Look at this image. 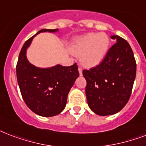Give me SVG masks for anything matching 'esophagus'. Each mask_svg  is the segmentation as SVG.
<instances>
[{
	"label": "esophagus",
	"mask_w": 146,
	"mask_h": 146,
	"mask_svg": "<svg viewBox=\"0 0 146 146\" xmlns=\"http://www.w3.org/2000/svg\"><path fill=\"white\" fill-rule=\"evenodd\" d=\"M78 70H79L80 75V76L83 75V70H82V68H80V67H79V68H78Z\"/></svg>",
	"instance_id": "34e87169"
}]
</instances>
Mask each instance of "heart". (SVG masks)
<instances>
[{
    "label": "heart",
    "instance_id": "1",
    "mask_svg": "<svg viewBox=\"0 0 146 146\" xmlns=\"http://www.w3.org/2000/svg\"><path fill=\"white\" fill-rule=\"evenodd\" d=\"M110 44V38L106 33H88L76 39L70 50L75 56H80L82 65L92 68L102 63L107 54Z\"/></svg>",
    "mask_w": 146,
    "mask_h": 146
}]
</instances>
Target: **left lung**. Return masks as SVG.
Returning a JSON list of instances; mask_svg holds the SVG:
<instances>
[{
  "instance_id": "obj_1",
  "label": "left lung",
  "mask_w": 146,
  "mask_h": 146,
  "mask_svg": "<svg viewBox=\"0 0 146 146\" xmlns=\"http://www.w3.org/2000/svg\"><path fill=\"white\" fill-rule=\"evenodd\" d=\"M102 63L84 70L86 96L89 107L99 115L119 112L129 100L136 75V63L131 46L118 35Z\"/></svg>"
}]
</instances>
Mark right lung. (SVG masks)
Listing matches in <instances>:
<instances>
[{
    "label": "right lung",
    "instance_id": "1",
    "mask_svg": "<svg viewBox=\"0 0 146 146\" xmlns=\"http://www.w3.org/2000/svg\"><path fill=\"white\" fill-rule=\"evenodd\" d=\"M58 29H42L24 43L19 54L16 72L24 101L33 113L43 117L60 114L64 110L68 93L79 76L76 63L70 66L56 65L40 68L27 58V50L34 36L43 32L55 33Z\"/></svg>",
    "mask_w": 146,
    "mask_h": 146
}]
</instances>
